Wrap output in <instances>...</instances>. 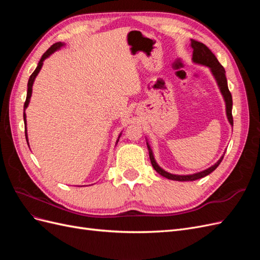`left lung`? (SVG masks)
Returning a JSON list of instances; mask_svg holds the SVG:
<instances>
[{
  "label": "left lung",
  "instance_id": "8db88e82",
  "mask_svg": "<svg viewBox=\"0 0 260 260\" xmlns=\"http://www.w3.org/2000/svg\"><path fill=\"white\" fill-rule=\"evenodd\" d=\"M191 48L193 49V61L196 62V64H201L204 66H207L210 68L212 75H214L215 79L218 83V86L220 89V92H221L222 96L224 99L225 102V112H226V117H228V120H229L230 124L233 125V117H232V95L229 91V88H228V81H226V78H225V70L224 68L221 66V64L218 61L217 57L215 56V54L212 53L207 46L199 41H195V40H191ZM147 148H148V154H149V159H151L152 162V166L153 168L158 172V174L165 178L170 179V180H175V181H194V180H198L201 178L206 177L207 175L211 174L212 171H214L219 165L220 162L222 161L223 156H221V158H220L214 166L209 167L206 170H203L201 172H198V174H193V175H186V176H180V175H172L169 174V172L165 171L162 168H160L158 166V164L156 162L155 158H154V155L152 152V148L149 146V144L146 142Z\"/></svg>",
  "mask_w": 260,
  "mask_h": 260
}]
</instances>
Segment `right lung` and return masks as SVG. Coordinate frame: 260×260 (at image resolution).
<instances>
[{"label":"right lung","mask_w":260,"mask_h":260,"mask_svg":"<svg viewBox=\"0 0 260 260\" xmlns=\"http://www.w3.org/2000/svg\"><path fill=\"white\" fill-rule=\"evenodd\" d=\"M62 45H64V43H61V42H57V43L53 44V45L51 46V48L42 55V57H41L40 61H39V64H38V66H37L36 70H35V72L32 73V75H31L30 78H29V81H28V90H27V98H26L25 105H23V121H25V124H26V114H25V111H26V108L28 107V104H29V102H30V98H31V93H32V84H34V81H35V79H36V77L38 76L39 72H40V70H41V67H42V65H43V60H44L45 58H48L51 54H53L55 51L58 50V49L60 48V46H62ZM25 133H26V140H28V138H27V125L25 127ZM119 137H120V136H119ZM118 140H119V139H118ZM118 140H117V142H118ZM27 143H28V142H27Z\"/></svg>","instance_id":"obj_1"}]
</instances>
